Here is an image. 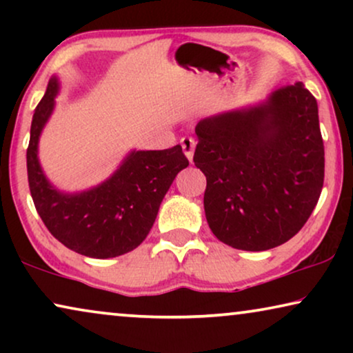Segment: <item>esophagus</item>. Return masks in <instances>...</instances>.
Segmentation results:
<instances>
[{
	"label": "esophagus",
	"instance_id": "34e87169",
	"mask_svg": "<svg viewBox=\"0 0 353 353\" xmlns=\"http://www.w3.org/2000/svg\"><path fill=\"white\" fill-rule=\"evenodd\" d=\"M181 148H183V152H185V156L188 157V161L192 162V156H194V148H196L194 138H190V137L183 138Z\"/></svg>",
	"mask_w": 353,
	"mask_h": 353
}]
</instances>
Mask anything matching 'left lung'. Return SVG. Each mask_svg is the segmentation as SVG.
Instances as JSON below:
<instances>
[{
  "mask_svg": "<svg viewBox=\"0 0 353 353\" xmlns=\"http://www.w3.org/2000/svg\"><path fill=\"white\" fill-rule=\"evenodd\" d=\"M196 134L205 219L221 243L259 252L301 231L325 180L318 104L302 81L201 120Z\"/></svg>",
  "mask_w": 353,
  "mask_h": 353,
  "instance_id": "obj_1",
  "label": "left lung"
}]
</instances>
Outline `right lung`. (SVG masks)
I'll return each instance as SVG.
<instances>
[{"instance_id":"obj_1","label":"right lung","mask_w":353,"mask_h":353,"mask_svg":"<svg viewBox=\"0 0 353 353\" xmlns=\"http://www.w3.org/2000/svg\"><path fill=\"white\" fill-rule=\"evenodd\" d=\"M57 93L59 81L52 77L32 119L27 173L33 204L50 233L65 248L93 259L119 257L146 239L163 196L190 162L180 144L163 151H132L101 185L74 194L59 191L38 161V141Z\"/></svg>"}]
</instances>
